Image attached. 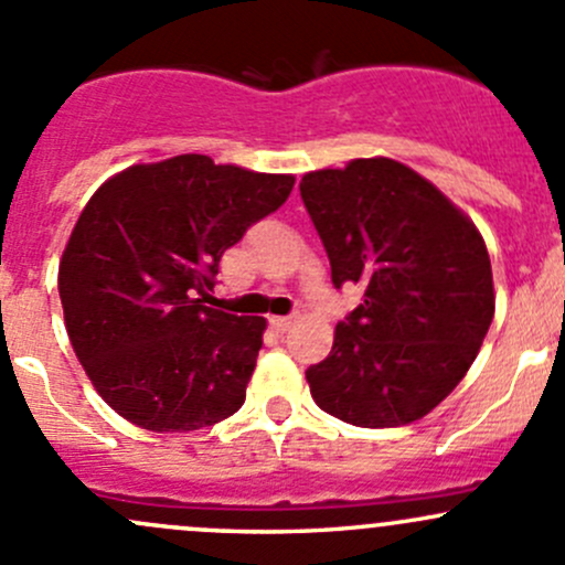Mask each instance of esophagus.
<instances>
[{
	"instance_id": "esophagus-1",
	"label": "esophagus",
	"mask_w": 565,
	"mask_h": 565,
	"mask_svg": "<svg viewBox=\"0 0 565 565\" xmlns=\"http://www.w3.org/2000/svg\"><path fill=\"white\" fill-rule=\"evenodd\" d=\"M270 324H273V328H276L278 332H284V330L292 328L295 319H292V317H270Z\"/></svg>"
}]
</instances>
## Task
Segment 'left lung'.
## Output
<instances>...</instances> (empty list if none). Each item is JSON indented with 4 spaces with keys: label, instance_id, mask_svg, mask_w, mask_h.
I'll return each mask as SVG.
<instances>
[{
    "label": "left lung",
    "instance_id": "obj_1",
    "mask_svg": "<svg viewBox=\"0 0 565 565\" xmlns=\"http://www.w3.org/2000/svg\"><path fill=\"white\" fill-rule=\"evenodd\" d=\"M300 198L332 284H362L332 352L306 371L322 412L358 427L423 419L477 360L492 313L490 254L471 218L387 157L313 170Z\"/></svg>",
    "mask_w": 565,
    "mask_h": 565
}]
</instances>
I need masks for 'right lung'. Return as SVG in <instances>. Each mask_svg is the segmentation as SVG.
Segmentation results:
<instances>
[{"instance_id": "obj_1", "label": "right lung", "mask_w": 565, "mask_h": 565, "mask_svg": "<svg viewBox=\"0 0 565 565\" xmlns=\"http://www.w3.org/2000/svg\"><path fill=\"white\" fill-rule=\"evenodd\" d=\"M292 186V175L181 153L132 164L92 194L58 263V298L113 412L142 430L186 433L243 406L265 319L203 302L222 254Z\"/></svg>"}]
</instances>
